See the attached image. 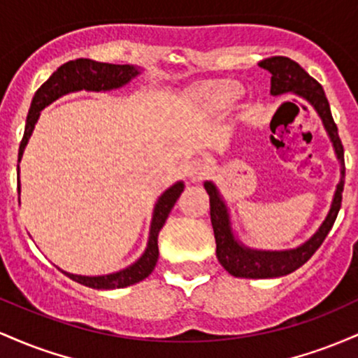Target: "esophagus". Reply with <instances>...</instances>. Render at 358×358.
<instances>
[{
  "instance_id": "34e87169",
  "label": "esophagus",
  "mask_w": 358,
  "mask_h": 358,
  "mask_svg": "<svg viewBox=\"0 0 358 358\" xmlns=\"http://www.w3.org/2000/svg\"><path fill=\"white\" fill-rule=\"evenodd\" d=\"M183 173L190 182H195V180L202 178V176L207 173V166H205L202 159L199 158L187 159V162L183 163Z\"/></svg>"
}]
</instances>
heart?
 <instances>
[{
  "mask_svg": "<svg viewBox=\"0 0 358 358\" xmlns=\"http://www.w3.org/2000/svg\"><path fill=\"white\" fill-rule=\"evenodd\" d=\"M236 92H237V85L222 84V85H215V87L207 94V97L213 102H227L232 96H236Z\"/></svg>",
  "mask_w": 358,
  "mask_h": 358,
  "instance_id": "b5f03b06",
  "label": "heart"
}]
</instances>
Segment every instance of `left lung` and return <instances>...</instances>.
<instances>
[{"label": "left lung", "instance_id": "8db88e82", "mask_svg": "<svg viewBox=\"0 0 358 358\" xmlns=\"http://www.w3.org/2000/svg\"><path fill=\"white\" fill-rule=\"evenodd\" d=\"M259 67L271 72V94L281 96V94L293 92L296 96L310 102L313 106L318 116L322 117L324 129L334 143V150L336 158L340 162V183L336 185V190L331 202L330 212L327 219L320 225L311 239L301 244L296 249L289 250H256L242 245L234 237L231 219H229L227 205L222 200L219 190L212 182H205L203 187L210 196V220L213 227L217 244V259L229 274L236 278H279L293 273L318 250L323 244L324 237L334 227L336 215L342 207V192L345 180V159H343V145L338 136V127H336L334 117H331L330 104L322 85L308 73L301 65L287 57H271V59L259 62Z\"/></svg>", "mask_w": 358, "mask_h": 358}]
</instances>
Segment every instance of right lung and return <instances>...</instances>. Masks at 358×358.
I'll return each mask as SVG.
<instances>
[{"instance_id": "add662e5", "label": "right lung", "mask_w": 358, "mask_h": 358, "mask_svg": "<svg viewBox=\"0 0 358 358\" xmlns=\"http://www.w3.org/2000/svg\"><path fill=\"white\" fill-rule=\"evenodd\" d=\"M139 73V69L134 65H116V64H102L90 59H77L67 64L60 65L55 72L48 77L47 82L40 85L36 90L34 99H31L30 110H28L27 126H24V134L18 150V162L22 159L24 146L30 139L34 127L40 117V110L52 104L59 97L76 90H110L119 89L134 79ZM183 192V182H176L158 199L155 205L153 219H151L150 239H148L146 250L143 256L138 259L129 268L117 271V273L106 274V276H77V274L65 273L72 281L80 282V285L94 287V289H117V287H126L134 285V282L143 281L153 273L156 261H158V234L165 225L168 213L171 212L178 196ZM18 193H20V166H18ZM64 273V271H62Z\"/></svg>"}]
</instances>
